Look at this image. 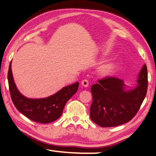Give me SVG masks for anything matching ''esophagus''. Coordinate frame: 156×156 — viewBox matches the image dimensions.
I'll return each instance as SVG.
<instances>
[{
  "instance_id": "esophagus-1",
  "label": "esophagus",
  "mask_w": 156,
  "mask_h": 156,
  "mask_svg": "<svg viewBox=\"0 0 156 156\" xmlns=\"http://www.w3.org/2000/svg\"><path fill=\"white\" fill-rule=\"evenodd\" d=\"M81 84L84 87H87L88 86H89V81H88L87 80H83V81H82Z\"/></svg>"
}]
</instances>
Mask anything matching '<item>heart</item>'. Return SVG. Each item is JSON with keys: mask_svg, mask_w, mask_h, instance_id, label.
Returning <instances> with one entry per match:
<instances>
[{"mask_svg": "<svg viewBox=\"0 0 156 156\" xmlns=\"http://www.w3.org/2000/svg\"><path fill=\"white\" fill-rule=\"evenodd\" d=\"M120 61L116 60V59L101 64V66H99L98 69V74L104 78L112 76L117 72L120 66Z\"/></svg>", "mask_w": 156, "mask_h": 156, "instance_id": "heart-1", "label": "heart"}]
</instances>
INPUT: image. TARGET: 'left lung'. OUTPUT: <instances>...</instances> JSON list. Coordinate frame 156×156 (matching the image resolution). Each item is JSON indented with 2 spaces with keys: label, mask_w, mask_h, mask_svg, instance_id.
Segmentation results:
<instances>
[{
  "label": "left lung",
  "mask_w": 156,
  "mask_h": 156,
  "mask_svg": "<svg viewBox=\"0 0 156 156\" xmlns=\"http://www.w3.org/2000/svg\"><path fill=\"white\" fill-rule=\"evenodd\" d=\"M137 84L127 87L121 79L107 77L91 87L93 102L90 117L101 127H115L127 123L134 117L145 99L148 86L147 68L144 65Z\"/></svg>",
  "instance_id": "obj_1"
}]
</instances>
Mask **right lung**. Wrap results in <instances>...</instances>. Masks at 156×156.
<instances>
[{
	"mask_svg": "<svg viewBox=\"0 0 156 156\" xmlns=\"http://www.w3.org/2000/svg\"><path fill=\"white\" fill-rule=\"evenodd\" d=\"M8 83L11 100L18 111L29 119L40 123H48L58 119L66 102L76 93L79 86V83L76 82L48 98H28L21 94L14 83L11 61L8 71Z\"/></svg>",
	"mask_w": 156,
	"mask_h": 156,
	"instance_id": "add662e5",
	"label": "right lung"
}]
</instances>
